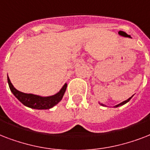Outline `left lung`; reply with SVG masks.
Returning <instances> with one entry per match:
<instances>
[{"instance_id":"8db88e82","label":"left lung","mask_w":150,"mask_h":150,"mask_svg":"<svg viewBox=\"0 0 150 150\" xmlns=\"http://www.w3.org/2000/svg\"><path fill=\"white\" fill-rule=\"evenodd\" d=\"M132 97H133V96H132V97H131V98H128V99H127V100H126V101H124V102H122V103H120V104H118V105H115V107H118V106H120V105H125V103H127V102H129V101H130V99H131V98H132ZM101 105H103V104H101Z\"/></svg>"}]
</instances>
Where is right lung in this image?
Wrapping results in <instances>:
<instances>
[{"label": "right lung", "instance_id": "right-lung-1", "mask_svg": "<svg viewBox=\"0 0 150 150\" xmlns=\"http://www.w3.org/2000/svg\"><path fill=\"white\" fill-rule=\"evenodd\" d=\"M8 82L9 88H10L11 92L23 105L30 108L37 109V110H47V109L52 108L54 105L58 104L62 100L67 87V83H65V85L62 87L61 91L56 95L49 96V97H41V96H36L33 94L23 93V92L18 91L17 89L14 88V86L10 81L8 76Z\"/></svg>", "mask_w": 150, "mask_h": 150}]
</instances>
